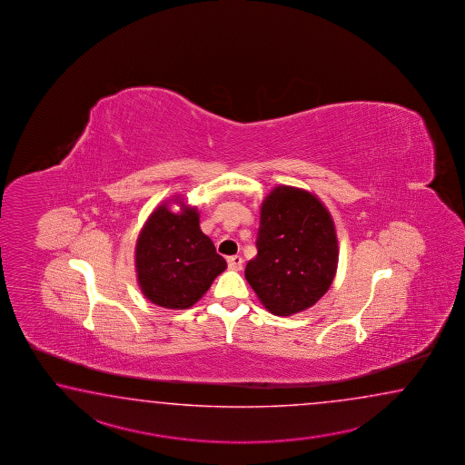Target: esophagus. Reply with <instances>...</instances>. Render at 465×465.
Segmentation results:
<instances>
[{"mask_svg":"<svg viewBox=\"0 0 465 465\" xmlns=\"http://www.w3.org/2000/svg\"><path fill=\"white\" fill-rule=\"evenodd\" d=\"M242 257L241 256H231L228 257V266L229 269H232V271H241L242 269Z\"/></svg>","mask_w":465,"mask_h":465,"instance_id":"34e87169","label":"esophagus"}]
</instances>
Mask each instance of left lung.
<instances>
[{
  "label": "left lung",
  "mask_w": 465,
  "mask_h": 465,
  "mask_svg": "<svg viewBox=\"0 0 465 465\" xmlns=\"http://www.w3.org/2000/svg\"><path fill=\"white\" fill-rule=\"evenodd\" d=\"M257 256L246 279L276 316L314 306L334 281L339 246L334 221L314 193L276 186L261 204Z\"/></svg>",
  "instance_id": "left-lung-1"
}]
</instances>
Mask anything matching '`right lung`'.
I'll return each instance as SVG.
<instances>
[{
	"instance_id": "right-lung-1",
	"label": "right lung",
	"mask_w": 465,
	"mask_h": 465,
	"mask_svg": "<svg viewBox=\"0 0 465 465\" xmlns=\"http://www.w3.org/2000/svg\"><path fill=\"white\" fill-rule=\"evenodd\" d=\"M171 202L179 212L170 211ZM134 267L139 289L153 304L189 309L228 264L199 228L198 208L174 196L159 204L139 231Z\"/></svg>"
}]
</instances>
